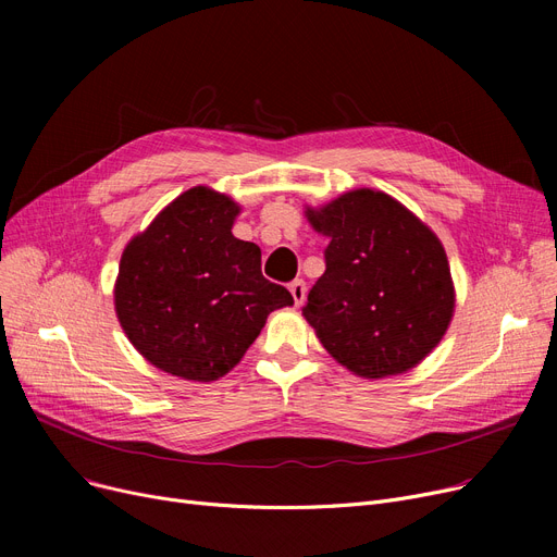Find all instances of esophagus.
Returning <instances> with one entry per match:
<instances>
[{"label":"esophagus","instance_id":"esophagus-1","mask_svg":"<svg viewBox=\"0 0 557 557\" xmlns=\"http://www.w3.org/2000/svg\"><path fill=\"white\" fill-rule=\"evenodd\" d=\"M288 290H290V296H294L296 307H300L305 302V298H307V284L302 280H296V282L288 284Z\"/></svg>","mask_w":557,"mask_h":557}]
</instances>
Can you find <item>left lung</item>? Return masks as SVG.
Wrapping results in <instances>:
<instances>
[{
	"instance_id": "left-lung-1",
	"label": "left lung",
	"mask_w": 557,
	"mask_h": 557,
	"mask_svg": "<svg viewBox=\"0 0 557 557\" xmlns=\"http://www.w3.org/2000/svg\"><path fill=\"white\" fill-rule=\"evenodd\" d=\"M330 239L302 315L349 372L384 379L422 363L449 330L456 288L435 232L393 196L352 189L307 208Z\"/></svg>"
}]
</instances>
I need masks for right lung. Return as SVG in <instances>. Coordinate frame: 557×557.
I'll return each instance as SVG.
<instances>
[{
  "label": "right lung",
  "instance_id": "right-lung-1",
  "mask_svg": "<svg viewBox=\"0 0 557 557\" xmlns=\"http://www.w3.org/2000/svg\"><path fill=\"white\" fill-rule=\"evenodd\" d=\"M242 208L210 187L173 198L126 244L114 311L151 366L216 382L237 366L271 311L294 298L261 275V250L232 234Z\"/></svg>",
  "mask_w": 557,
  "mask_h": 557
}]
</instances>
